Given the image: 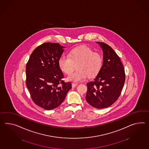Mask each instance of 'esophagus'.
Listing matches in <instances>:
<instances>
[{
    "instance_id": "34e87169",
    "label": "esophagus",
    "mask_w": 149,
    "mask_h": 149,
    "mask_svg": "<svg viewBox=\"0 0 149 149\" xmlns=\"http://www.w3.org/2000/svg\"><path fill=\"white\" fill-rule=\"evenodd\" d=\"M78 85V84H77V83H72V87H76Z\"/></svg>"
}]
</instances>
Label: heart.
I'll return each mask as SVG.
<instances>
[{
    "label": "heart",
    "instance_id": "heart-1",
    "mask_svg": "<svg viewBox=\"0 0 149 149\" xmlns=\"http://www.w3.org/2000/svg\"><path fill=\"white\" fill-rule=\"evenodd\" d=\"M60 68L69 75L77 65V71L67 77V80L78 82L86 80L88 76H95L101 69L103 57L97 52H93L91 48L81 46L69 51L68 55H61L58 60Z\"/></svg>",
    "mask_w": 149,
    "mask_h": 149
}]
</instances>
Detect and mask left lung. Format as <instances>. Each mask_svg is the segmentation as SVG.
<instances>
[{"instance_id":"8db88e82","label":"left lung","mask_w":149,"mask_h":149,"mask_svg":"<svg viewBox=\"0 0 149 149\" xmlns=\"http://www.w3.org/2000/svg\"><path fill=\"white\" fill-rule=\"evenodd\" d=\"M100 44L103 52L101 69L94 80L87 84L86 99L97 109L108 108L118 99L123 87L125 74L120 58L108 45Z\"/></svg>"}]
</instances>
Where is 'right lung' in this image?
Instances as JSON below:
<instances>
[{
  "instance_id": "obj_1",
  "label": "right lung",
  "mask_w": 149,
  "mask_h": 149,
  "mask_svg": "<svg viewBox=\"0 0 149 149\" xmlns=\"http://www.w3.org/2000/svg\"><path fill=\"white\" fill-rule=\"evenodd\" d=\"M64 47L58 43L46 42L33 51L26 66V84L32 100L42 108H56L72 88L65 82L58 64Z\"/></svg>"
}]
</instances>
